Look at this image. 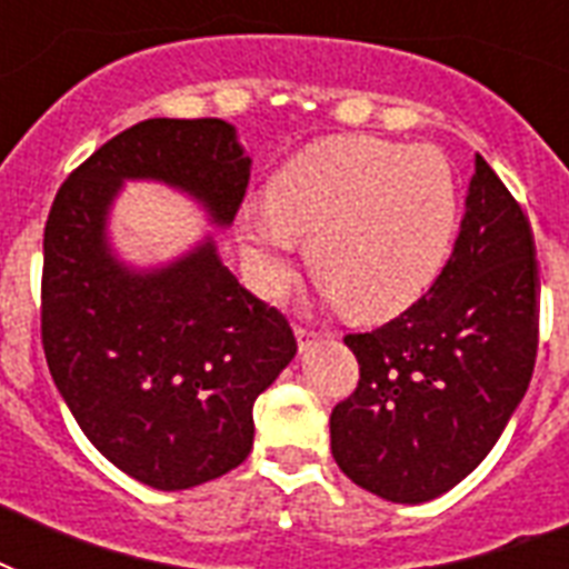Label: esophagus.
<instances>
[{
    "label": "esophagus",
    "mask_w": 569,
    "mask_h": 569,
    "mask_svg": "<svg viewBox=\"0 0 569 569\" xmlns=\"http://www.w3.org/2000/svg\"><path fill=\"white\" fill-rule=\"evenodd\" d=\"M295 339H298V351H301V355H307L310 348L319 346V333H316V330L295 328Z\"/></svg>",
    "instance_id": "obj_1"
}]
</instances>
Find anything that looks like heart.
Returning <instances> with one entry per match:
<instances>
[{"instance_id":"heart-1","label":"heart","mask_w":569,"mask_h":569,"mask_svg":"<svg viewBox=\"0 0 569 569\" xmlns=\"http://www.w3.org/2000/svg\"><path fill=\"white\" fill-rule=\"evenodd\" d=\"M460 194L437 147L369 136L328 138L271 177L266 206L239 212L250 283L274 298L298 239L328 298L351 319L383 321L413 307L440 277L458 232Z\"/></svg>"}]
</instances>
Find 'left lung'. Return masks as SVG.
Instances as JSON below:
<instances>
[{
    "instance_id": "1",
    "label": "left lung",
    "mask_w": 569,
    "mask_h": 569,
    "mask_svg": "<svg viewBox=\"0 0 569 569\" xmlns=\"http://www.w3.org/2000/svg\"><path fill=\"white\" fill-rule=\"evenodd\" d=\"M538 298L529 221L476 156L458 239L428 295L383 328L346 337L360 383L330 413L339 469L398 505L460 485L529 389Z\"/></svg>"
}]
</instances>
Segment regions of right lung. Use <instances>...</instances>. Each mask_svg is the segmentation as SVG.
<instances>
[{
	"mask_svg": "<svg viewBox=\"0 0 569 569\" xmlns=\"http://www.w3.org/2000/svg\"><path fill=\"white\" fill-rule=\"evenodd\" d=\"M248 180L232 123L153 118L79 164L49 209V375L100 455L156 490H189L248 458L253 401L298 346L289 321L230 274L209 232L162 266H132L111 244V206L127 182H159L227 230Z\"/></svg>",
	"mask_w": 569,
	"mask_h": 569,
	"instance_id": "right-lung-1",
	"label": "right lung"
}]
</instances>
